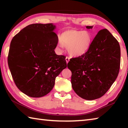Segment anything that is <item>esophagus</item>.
Segmentation results:
<instances>
[{"instance_id":"1","label":"esophagus","mask_w":128,"mask_h":128,"mask_svg":"<svg viewBox=\"0 0 128 128\" xmlns=\"http://www.w3.org/2000/svg\"><path fill=\"white\" fill-rule=\"evenodd\" d=\"M69 58H68V57H66V64H68V62H69Z\"/></svg>"}]
</instances>
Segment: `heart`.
Here are the masks:
<instances>
[{"label": "heart", "instance_id": "1", "mask_svg": "<svg viewBox=\"0 0 128 128\" xmlns=\"http://www.w3.org/2000/svg\"><path fill=\"white\" fill-rule=\"evenodd\" d=\"M92 42V36L87 30L71 29L61 34L57 47L60 50L65 47L69 55L78 57L88 52Z\"/></svg>", "mask_w": 128, "mask_h": 128}]
</instances>
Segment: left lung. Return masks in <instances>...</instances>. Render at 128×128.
<instances>
[{"label": "left lung", "instance_id": "1", "mask_svg": "<svg viewBox=\"0 0 128 128\" xmlns=\"http://www.w3.org/2000/svg\"><path fill=\"white\" fill-rule=\"evenodd\" d=\"M93 26H86L88 29ZM120 65L118 41L107 29L99 31L85 55L72 58L68 68L72 72L73 89L81 98L92 100L100 98L115 81Z\"/></svg>", "mask_w": 128, "mask_h": 128}]
</instances>
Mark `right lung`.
I'll list each match as a JSON object with an SVG mask.
<instances>
[{
  "mask_svg": "<svg viewBox=\"0 0 128 128\" xmlns=\"http://www.w3.org/2000/svg\"><path fill=\"white\" fill-rule=\"evenodd\" d=\"M53 24L26 26L11 40L8 62L13 79L21 92L40 98L51 92L56 77L66 68V58L54 50L58 37Z\"/></svg>",
  "mask_w": 128,
  "mask_h": 128,
  "instance_id": "obj_1",
  "label": "right lung"
}]
</instances>
